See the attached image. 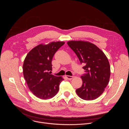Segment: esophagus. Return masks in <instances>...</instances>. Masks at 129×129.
I'll return each mask as SVG.
<instances>
[{
    "instance_id": "1",
    "label": "esophagus",
    "mask_w": 129,
    "mask_h": 129,
    "mask_svg": "<svg viewBox=\"0 0 129 129\" xmlns=\"http://www.w3.org/2000/svg\"><path fill=\"white\" fill-rule=\"evenodd\" d=\"M66 78L68 80H71V79H73V76H66Z\"/></svg>"
}]
</instances>
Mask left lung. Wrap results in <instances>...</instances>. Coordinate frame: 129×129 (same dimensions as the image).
<instances>
[{"label":"left lung","mask_w":129,"mask_h":129,"mask_svg":"<svg viewBox=\"0 0 129 129\" xmlns=\"http://www.w3.org/2000/svg\"><path fill=\"white\" fill-rule=\"evenodd\" d=\"M68 45L78 57L85 73L81 77L83 84L76 90L82 99L90 101L99 98L107 86L110 66L105 53L95 45L83 41H70Z\"/></svg>","instance_id":"1"}]
</instances>
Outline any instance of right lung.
Returning a JSON list of instances; mask_svg holds the SVG:
<instances>
[{
    "label": "right lung",
    "instance_id": "obj_1",
    "mask_svg": "<svg viewBox=\"0 0 129 129\" xmlns=\"http://www.w3.org/2000/svg\"><path fill=\"white\" fill-rule=\"evenodd\" d=\"M65 43L51 42L40 44L27 54L23 65V73L29 89L37 98L47 100L54 96L64 80L51 74V61L56 51Z\"/></svg>",
    "mask_w": 129,
    "mask_h": 129
}]
</instances>
